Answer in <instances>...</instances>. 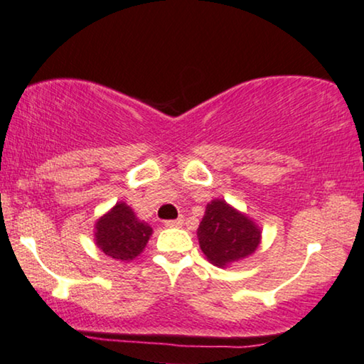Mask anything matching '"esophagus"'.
I'll return each mask as SVG.
<instances>
[{"mask_svg": "<svg viewBox=\"0 0 364 364\" xmlns=\"http://www.w3.org/2000/svg\"><path fill=\"white\" fill-rule=\"evenodd\" d=\"M183 218H176V220H168V221H164V226H168V228H179V226H183Z\"/></svg>", "mask_w": 364, "mask_h": 364, "instance_id": "34e87169", "label": "esophagus"}]
</instances>
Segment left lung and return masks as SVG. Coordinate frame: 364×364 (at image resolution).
Segmentation results:
<instances>
[{"mask_svg":"<svg viewBox=\"0 0 364 364\" xmlns=\"http://www.w3.org/2000/svg\"><path fill=\"white\" fill-rule=\"evenodd\" d=\"M259 238L258 226L221 200L211 201L206 206L198 228L203 253L216 266H226L255 253Z\"/></svg>","mask_w":364,"mask_h":364,"instance_id":"8db88e82","label":"left lung"}]
</instances>
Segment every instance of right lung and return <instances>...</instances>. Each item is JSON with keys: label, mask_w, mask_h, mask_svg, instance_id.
I'll return each instance as SVG.
<instances>
[{"label": "right lung", "mask_w": 364, "mask_h": 364, "mask_svg": "<svg viewBox=\"0 0 364 364\" xmlns=\"http://www.w3.org/2000/svg\"><path fill=\"white\" fill-rule=\"evenodd\" d=\"M151 232V226L139 221L132 208L118 203L96 223V245L111 258L129 261L144 250Z\"/></svg>", "instance_id": "right-lung-1"}]
</instances>
